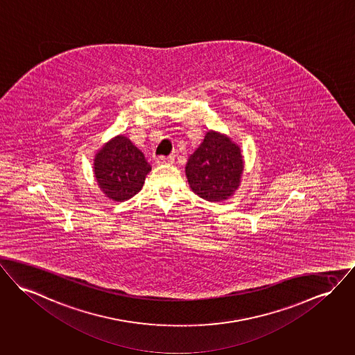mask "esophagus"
<instances>
[{
	"label": "esophagus",
	"instance_id": "1",
	"mask_svg": "<svg viewBox=\"0 0 355 355\" xmlns=\"http://www.w3.org/2000/svg\"><path fill=\"white\" fill-rule=\"evenodd\" d=\"M174 162V157L173 155H161L157 158V164L158 165H170Z\"/></svg>",
	"mask_w": 355,
	"mask_h": 355
}]
</instances>
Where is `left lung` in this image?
Masks as SVG:
<instances>
[{"label": "left lung", "mask_w": 355, "mask_h": 355, "mask_svg": "<svg viewBox=\"0 0 355 355\" xmlns=\"http://www.w3.org/2000/svg\"><path fill=\"white\" fill-rule=\"evenodd\" d=\"M185 171L190 188L201 198L210 202L227 200L240 184L241 151L230 138L209 131L189 157Z\"/></svg>", "instance_id": "left-lung-1"}]
</instances>
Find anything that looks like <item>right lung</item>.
I'll list each match as a JSON object with an SVG mask.
<instances>
[{
  "instance_id": "add662e5",
  "label": "right lung",
  "mask_w": 355,
  "mask_h": 355,
  "mask_svg": "<svg viewBox=\"0 0 355 355\" xmlns=\"http://www.w3.org/2000/svg\"><path fill=\"white\" fill-rule=\"evenodd\" d=\"M94 168L105 196L123 202L142 189L151 166L139 148L128 138L118 135L96 154Z\"/></svg>"
}]
</instances>
